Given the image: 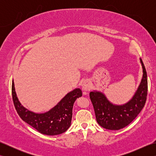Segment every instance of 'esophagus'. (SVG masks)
<instances>
[{
    "instance_id": "34e87169",
    "label": "esophagus",
    "mask_w": 156,
    "mask_h": 156,
    "mask_svg": "<svg viewBox=\"0 0 156 156\" xmlns=\"http://www.w3.org/2000/svg\"><path fill=\"white\" fill-rule=\"evenodd\" d=\"M92 88V82L89 80H84L82 84V88L84 91H88Z\"/></svg>"
}]
</instances>
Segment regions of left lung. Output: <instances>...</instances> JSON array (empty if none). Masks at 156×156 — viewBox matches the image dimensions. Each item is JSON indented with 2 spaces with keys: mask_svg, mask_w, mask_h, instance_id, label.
<instances>
[{
  "mask_svg": "<svg viewBox=\"0 0 156 156\" xmlns=\"http://www.w3.org/2000/svg\"><path fill=\"white\" fill-rule=\"evenodd\" d=\"M143 76L134 95L125 104L116 105L108 100L101 91L90 92L96 119L102 127L109 130H119L133 121L143 109L147 94V76L141 59Z\"/></svg>",
  "mask_w": 156,
  "mask_h": 156,
  "instance_id": "obj_1",
  "label": "left lung"
}]
</instances>
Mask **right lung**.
Listing matches in <instances>:
<instances>
[{"label": "right lung", "instance_id": "add662e5", "mask_svg": "<svg viewBox=\"0 0 156 156\" xmlns=\"http://www.w3.org/2000/svg\"><path fill=\"white\" fill-rule=\"evenodd\" d=\"M12 96L16 112L23 121L42 134L57 135L64 133L70 127L73 105L77 98L82 97V92L80 88L74 89L50 110L44 113H37L23 107L16 96L13 80Z\"/></svg>", "mask_w": 156, "mask_h": 156}]
</instances>
